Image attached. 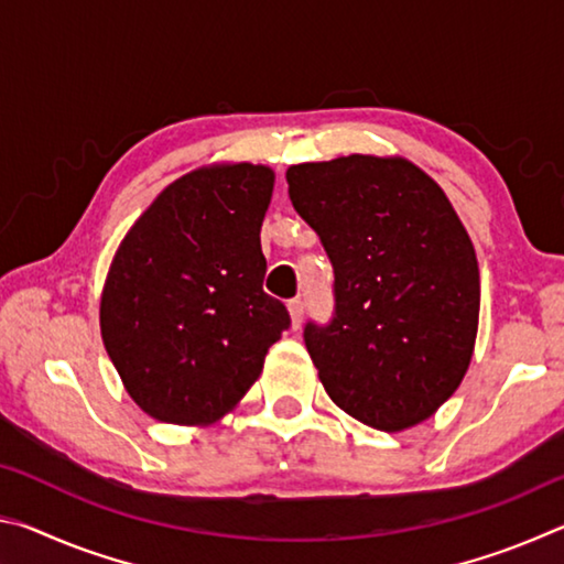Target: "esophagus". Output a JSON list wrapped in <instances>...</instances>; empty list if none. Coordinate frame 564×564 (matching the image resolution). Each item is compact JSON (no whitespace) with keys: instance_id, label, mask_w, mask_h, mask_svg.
<instances>
[{"instance_id":"obj_1","label":"esophagus","mask_w":564,"mask_h":564,"mask_svg":"<svg viewBox=\"0 0 564 564\" xmlns=\"http://www.w3.org/2000/svg\"><path fill=\"white\" fill-rule=\"evenodd\" d=\"M303 301L301 299H293L289 301V313H291V323L293 328H301V321H303Z\"/></svg>"}]
</instances>
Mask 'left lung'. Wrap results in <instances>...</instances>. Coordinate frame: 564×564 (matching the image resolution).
Segmentation results:
<instances>
[{
    "mask_svg": "<svg viewBox=\"0 0 564 564\" xmlns=\"http://www.w3.org/2000/svg\"><path fill=\"white\" fill-rule=\"evenodd\" d=\"M333 265V316L305 348L333 403L376 431L431 417L473 358L480 273L435 181L403 159L340 156L285 171Z\"/></svg>",
    "mask_w": 564,
    "mask_h": 564,
    "instance_id": "obj_1",
    "label": "left lung"
}]
</instances>
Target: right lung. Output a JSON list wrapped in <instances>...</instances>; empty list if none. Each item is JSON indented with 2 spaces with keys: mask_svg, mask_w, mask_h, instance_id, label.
I'll list each match as a JSON object with an SVG mask.
<instances>
[{
  "mask_svg": "<svg viewBox=\"0 0 564 564\" xmlns=\"http://www.w3.org/2000/svg\"><path fill=\"white\" fill-rule=\"evenodd\" d=\"M271 191L265 166L191 171L123 236L101 295V338L151 417L176 425L221 417L291 328L285 305L263 291Z\"/></svg>",
  "mask_w": 564,
  "mask_h": 564,
  "instance_id": "right-lung-1",
  "label": "right lung"
}]
</instances>
